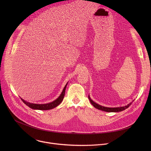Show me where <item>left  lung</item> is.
<instances>
[{
    "label": "left lung",
    "instance_id": "obj_1",
    "mask_svg": "<svg viewBox=\"0 0 151 151\" xmlns=\"http://www.w3.org/2000/svg\"><path fill=\"white\" fill-rule=\"evenodd\" d=\"M88 98L89 99L90 102L91 103V104L98 109L99 110H101V111H104L106 112H119V111H122L125 110V109L128 108L130 105L132 104V102L130 103L129 104H128L127 105L124 106H121V107H117V108H108V107H105V106H101L97 104H96V102H94L93 100H91V99L90 98V96H88Z\"/></svg>",
    "mask_w": 151,
    "mask_h": 151
}]
</instances>
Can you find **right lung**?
Instances as JSON below:
<instances>
[{
  "mask_svg": "<svg viewBox=\"0 0 151 151\" xmlns=\"http://www.w3.org/2000/svg\"><path fill=\"white\" fill-rule=\"evenodd\" d=\"M67 84L65 86L64 88H63L61 94L60 95V96L56 99L54 101L49 103V104H32V103H29L27 102L26 101H25L24 100L22 99V101L24 103V104L28 106L29 108L34 109H39V110H49V109H51L55 107L58 106L60 103L62 101L63 98H64V96H65V89L67 87Z\"/></svg>",
  "mask_w": 151,
  "mask_h": 151,
  "instance_id": "add662e5",
  "label": "right lung"
}]
</instances>
